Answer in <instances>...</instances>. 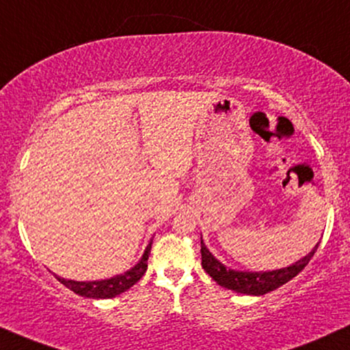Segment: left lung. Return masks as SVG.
<instances>
[{
    "label": "left lung",
    "mask_w": 350,
    "mask_h": 350,
    "mask_svg": "<svg viewBox=\"0 0 350 350\" xmlns=\"http://www.w3.org/2000/svg\"><path fill=\"white\" fill-rule=\"evenodd\" d=\"M318 245L320 243H317V247H314L307 256L295 261L292 266L282 267V269L275 271H266V273H262V271H260V273H248V271L228 269V267L224 266L222 262H219L213 256V253L206 248L204 241L201 239V265L202 269H204L219 286L226 287L228 291H234L237 294L247 295H265L267 292L275 291L278 287L284 286V284L288 282L291 279H294L295 275L308 265L310 260H312Z\"/></svg>",
    "instance_id": "obj_1"
}]
</instances>
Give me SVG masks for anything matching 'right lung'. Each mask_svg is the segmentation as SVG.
I'll return each mask as SVG.
<instances>
[{
	"mask_svg": "<svg viewBox=\"0 0 350 350\" xmlns=\"http://www.w3.org/2000/svg\"><path fill=\"white\" fill-rule=\"evenodd\" d=\"M150 247H152V240L149 241V245L144 250V254L139 260V262L135 267L126 271V273L113 275L110 279L103 280H88V282H79V280H70L63 279L59 275H56V279L66 286L70 291L81 297H88V299H113V297L126 292L129 287H133L144 275L148 271V260L150 254Z\"/></svg>",
	"mask_w": 350,
	"mask_h": 350,
	"instance_id": "1",
	"label": "right lung"
}]
</instances>
